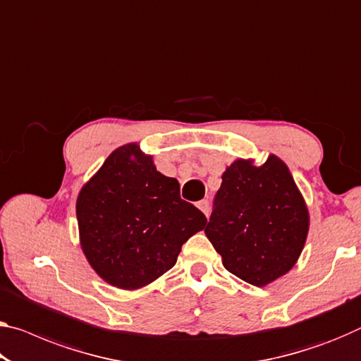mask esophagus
Here are the masks:
<instances>
[{
  "instance_id": "obj_1",
  "label": "esophagus",
  "mask_w": 361,
  "mask_h": 361,
  "mask_svg": "<svg viewBox=\"0 0 361 361\" xmlns=\"http://www.w3.org/2000/svg\"><path fill=\"white\" fill-rule=\"evenodd\" d=\"M197 208H198L200 212H202L203 214H207V216H208V209H209V203H208V200H202V202H198V203H197Z\"/></svg>"
}]
</instances>
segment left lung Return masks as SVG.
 I'll return each mask as SVG.
<instances>
[{"label":"left lung","mask_w":361,"mask_h":361,"mask_svg":"<svg viewBox=\"0 0 361 361\" xmlns=\"http://www.w3.org/2000/svg\"><path fill=\"white\" fill-rule=\"evenodd\" d=\"M204 234L224 268L264 287L289 273L307 242L310 213L287 164L238 158L223 173Z\"/></svg>","instance_id":"1"}]
</instances>
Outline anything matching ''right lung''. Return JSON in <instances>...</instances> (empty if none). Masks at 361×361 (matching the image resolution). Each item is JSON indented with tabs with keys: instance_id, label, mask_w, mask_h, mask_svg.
I'll return each instance as SVG.
<instances>
[{
	"instance_id": "1",
	"label": "right lung",
	"mask_w": 361,
	"mask_h": 361,
	"mask_svg": "<svg viewBox=\"0 0 361 361\" xmlns=\"http://www.w3.org/2000/svg\"><path fill=\"white\" fill-rule=\"evenodd\" d=\"M80 247L104 282L142 289L177 262L207 218L179 195V182L157 171L135 142L116 148L75 203Z\"/></svg>"
}]
</instances>
